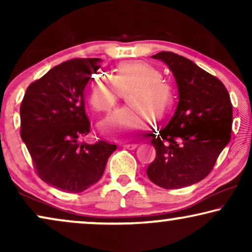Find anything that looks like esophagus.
<instances>
[{
    "instance_id": "obj_1",
    "label": "esophagus",
    "mask_w": 252,
    "mask_h": 252,
    "mask_svg": "<svg viewBox=\"0 0 252 252\" xmlns=\"http://www.w3.org/2000/svg\"><path fill=\"white\" fill-rule=\"evenodd\" d=\"M137 146H139V144L135 143V142H133V143H125V144H124V148L132 150V149H135Z\"/></svg>"
}]
</instances>
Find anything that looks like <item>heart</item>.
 Instances as JSON below:
<instances>
[{
	"mask_svg": "<svg viewBox=\"0 0 252 252\" xmlns=\"http://www.w3.org/2000/svg\"><path fill=\"white\" fill-rule=\"evenodd\" d=\"M126 92L129 105L116 110L101 123L105 134L116 137L146 130L149 117L161 119L175 102V91L153 65L141 61L120 63L115 74L97 72L88 84V102L99 112L110 111Z\"/></svg>",
	"mask_w": 252,
	"mask_h": 252,
	"instance_id": "b5f03b06",
	"label": "heart"
}]
</instances>
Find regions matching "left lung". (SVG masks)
<instances>
[{"instance_id": "left-lung-1", "label": "left lung", "mask_w": 252, "mask_h": 252, "mask_svg": "<svg viewBox=\"0 0 252 252\" xmlns=\"http://www.w3.org/2000/svg\"><path fill=\"white\" fill-rule=\"evenodd\" d=\"M153 58L173 72L179 103L167 125L151 135L156 158L147 175L161 188H184L208 177L228 144L233 105L225 85L188 58L171 51Z\"/></svg>"}]
</instances>
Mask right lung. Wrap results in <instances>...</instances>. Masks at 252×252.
Wrapping results in <instances>:
<instances>
[{"label": "right lung", "mask_w": 252, "mask_h": 252, "mask_svg": "<svg viewBox=\"0 0 252 252\" xmlns=\"http://www.w3.org/2000/svg\"><path fill=\"white\" fill-rule=\"evenodd\" d=\"M97 58H74L33 81L20 104V136L41 180L77 194L104 173L116 144L81 142L91 132L84 89L101 67Z\"/></svg>", "instance_id": "obj_1"}]
</instances>
